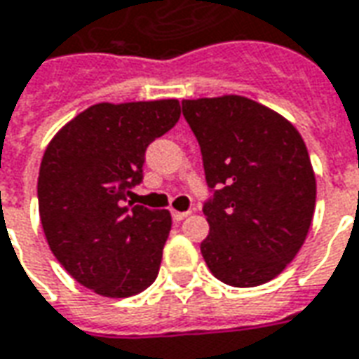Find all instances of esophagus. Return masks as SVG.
Here are the masks:
<instances>
[{
	"mask_svg": "<svg viewBox=\"0 0 359 359\" xmlns=\"http://www.w3.org/2000/svg\"><path fill=\"white\" fill-rule=\"evenodd\" d=\"M190 212H177V210H172V219L175 222H182V219H187Z\"/></svg>",
	"mask_w": 359,
	"mask_h": 359,
	"instance_id": "34e87169",
	"label": "esophagus"
}]
</instances>
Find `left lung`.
<instances>
[{
    "mask_svg": "<svg viewBox=\"0 0 359 359\" xmlns=\"http://www.w3.org/2000/svg\"><path fill=\"white\" fill-rule=\"evenodd\" d=\"M208 187L210 235L200 250L223 284L255 287L292 262L309 233L317 180L292 122L260 102L222 95L182 101Z\"/></svg>",
    "mask_w": 359,
    "mask_h": 359,
    "instance_id": "obj_1",
    "label": "left lung"
}]
</instances>
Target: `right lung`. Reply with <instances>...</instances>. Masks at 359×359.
<instances>
[{"mask_svg": "<svg viewBox=\"0 0 359 359\" xmlns=\"http://www.w3.org/2000/svg\"><path fill=\"white\" fill-rule=\"evenodd\" d=\"M180 116L177 99L99 102L60 128L39 172V214L67 274L102 297L154 284L171 231L169 210L130 205L147 145Z\"/></svg>", "mask_w": 359, "mask_h": 359, "instance_id": "add662e5", "label": "right lung"}]
</instances>
